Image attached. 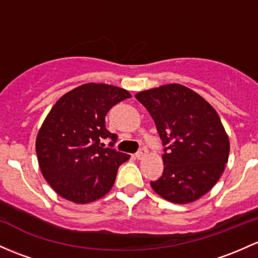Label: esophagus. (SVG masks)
Masks as SVG:
<instances>
[{"label":"esophagus","mask_w":258,"mask_h":258,"mask_svg":"<svg viewBox=\"0 0 258 258\" xmlns=\"http://www.w3.org/2000/svg\"><path fill=\"white\" fill-rule=\"evenodd\" d=\"M147 153H148V150H147V148H146V147H142V148H141V150L138 151L137 153H136V158H137V159H142L143 157L147 156Z\"/></svg>","instance_id":"esophagus-1"}]
</instances>
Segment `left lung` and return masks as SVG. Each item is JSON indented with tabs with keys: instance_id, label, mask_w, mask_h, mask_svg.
Segmentation results:
<instances>
[{
	"instance_id": "left-lung-1",
	"label": "left lung",
	"mask_w": 258,
	"mask_h": 258,
	"mask_svg": "<svg viewBox=\"0 0 258 258\" xmlns=\"http://www.w3.org/2000/svg\"><path fill=\"white\" fill-rule=\"evenodd\" d=\"M136 99L150 112L164 146V170L151 181L153 190L175 204L207 194L229 159V137L218 112L179 84L141 91Z\"/></svg>"
}]
</instances>
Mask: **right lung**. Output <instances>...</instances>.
Here are the masks:
<instances>
[{"mask_svg":"<svg viewBox=\"0 0 258 258\" xmlns=\"http://www.w3.org/2000/svg\"><path fill=\"white\" fill-rule=\"evenodd\" d=\"M131 95L107 84H84L51 107L36 141L43 177L64 199L86 204L104 197L130 154L113 150L117 135L106 130L110 108ZM110 139V148L101 142Z\"/></svg>","mask_w":258,"mask_h":258,"instance_id":"right-lung-1","label":"right lung"}]
</instances>
